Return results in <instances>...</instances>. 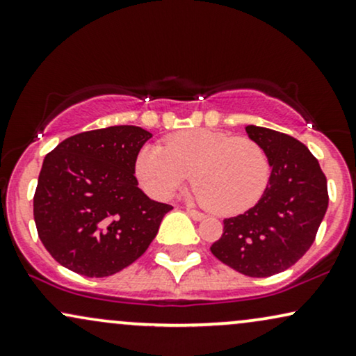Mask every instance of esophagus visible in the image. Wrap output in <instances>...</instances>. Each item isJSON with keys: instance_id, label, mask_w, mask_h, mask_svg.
Listing matches in <instances>:
<instances>
[{"instance_id": "obj_1", "label": "esophagus", "mask_w": 356, "mask_h": 356, "mask_svg": "<svg viewBox=\"0 0 356 356\" xmlns=\"http://www.w3.org/2000/svg\"><path fill=\"white\" fill-rule=\"evenodd\" d=\"M186 213L190 214V216L195 219V221H201V219H204V214L198 211V209H193V208H186Z\"/></svg>"}]
</instances>
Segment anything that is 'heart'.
<instances>
[{"instance_id":"b5f03b06","label":"heart","mask_w":356,"mask_h":356,"mask_svg":"<svg viewBox=\"0 0 356 356\" xmlns=\"http://www.w3.org/2000/svg\"><path fill=\"white\" fill-rule=\"evenodd\" d=\"M193 196L219 214H236L264 195L270 165L252 138L198 129L179 131L165 147L145 145L135 158V175L148 195L168 200L188 179Z\"/></svg>"}]
</instances>
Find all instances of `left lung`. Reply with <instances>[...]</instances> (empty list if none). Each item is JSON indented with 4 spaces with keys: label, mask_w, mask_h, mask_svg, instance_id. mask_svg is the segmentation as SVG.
Wrapping results in <instances>:
<instances>
[{
    "label": "left lung",
    "mask_w": 356,
    "mask_h": 356,
    "mask_svg": "<svg viewBox=\"0 0 356 356\" xmlns=\"http://www.w3.org/2000/svg\"><path fill=\"white\" fill-rule=\"evenodd\" d=\"M264 148L270 177L256 206L226 218L214 257L249 277H269L309 251L328 208L327 178L318 160L299 140L264 127H245Z\"/></svg>",
    "instance_id": "8db88e82"
}]
</instances>
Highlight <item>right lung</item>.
Returning <instances> with one entry per match:
<instances>
[{
    "label": "right lung",
    "instance_id": "obj_1",
    "mask_svg": "<svg viewBox=\"0 0 356 356\" xmlns=\"http://www.w3.org/2000/svg\"><path fill=\"white\" fill-rule=\"evenodd\" d=\"M150 131L115 125L65 138L44 158L34 222L47 252L69 270L107 277L147 251L173 206L148 198L135 158Z\"/></svg>",
    "mask_w": 356,
    "mask_h": 356
}]
</instances>
